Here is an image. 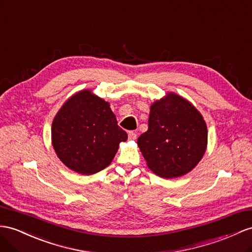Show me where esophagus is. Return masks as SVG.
<instances>
[{
  "label": "esophagus",
  "mask_w": 252,
  "mask_h": 252,
  "mask_svg": "<svg viewBox=\"0 0 252 252\" xmlns=\"http://www.w3.org/2000/svg\"><path fill=\"white\" fill-rule=\"evenodd\" d=\"M127 136H128V139H132V140H134V139H136V137H137V134L135 133L134 131H130L127 133Z\"/></svg>",
  "instance_id": "1"
}]
</instances>
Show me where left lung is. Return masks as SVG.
<instances>
[{"label": "left lung", "instance_id": "left-lung-1", "mask_svg": "<svg viewBox=\"0 0 252 252\" xmlns=\"http://www.w3.org/2000/svg\"><path fill=\"white\" fill-rule=\"evenodd\" d=\"M148 167L156 175L178 178L190 171L202 158L208 128L195 106L175 94L150 107L148 131L137 139Z\"/></svg>", "mask_w": 252, "mask_h": 252}]
</instances>
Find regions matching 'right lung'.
<instances>
[{"mask_svg": "<svg viewBox=\"0 0 252 252\" xmlns=\"http://www.w3.org/2000/svg\"><path fill=\"white\" fill-rule=\"evenodd\" d=\"M53 148L68 168L82 175L104 169L127 139L107 102L82 90L64 103L52 124Z\"/></svg>", "mask_w": 252, "mask_h": 252, "instance_id": "add662e5", "label": "right lung"}]
</instances>
